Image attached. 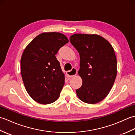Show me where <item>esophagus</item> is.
I'll return each instance as SVG.
<instances>
[{
  "instance_id": "34e87169",
  "label": "esophagus",
  "mask_w": 135,
  "mask_h": 135,
  "mask_svg": "<svg viewBox=\"0 0 135 135\" xmlns=\"http://www.w3.org/2000/svg\"><path fill=\"white\" fill-rule=\"evenodd\" d=\"M66 74H67V75L68 77H72L74 75H76L77 74V70L75 68H73L72 70H71V71H67V73H66Z\"/></svg>"
}]
</instances>
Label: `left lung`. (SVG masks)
<instances>
[{
    "label": "left lung",
    "mask_w": 135,
    "mask_h": 135,
    "mask_svg": "<svg viewBox=\"0 0 135 135\" xmlns=\"http://www.w3.org/2000/svg\"><path fill=\"white\" fill-rule=\"evenodd\" d=\"M70 42L79 53L78 74L81 87L76 90L78 98L88 104H96L107 96L117 73V61L113 46L95 34L75 33Z\"/></svg>",
    "instance_id": "1"
}]
</instances>
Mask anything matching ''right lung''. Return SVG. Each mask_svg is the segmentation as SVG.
<instances>
[{
  "label": "right lung",
  "mask_w": 135,
  "mask_h": 135,
  "mask_svg": "<svg viewBox=\"0 0 135 135\" xmlns=\"http://www.w3.org/2000/svg\"><path fill=\"white\" fill-rule=\"evenodd\" d=\"M68 42L59 32H44L25 47L21 59V73L26 90L40 104H48L58 99L65 76L56 54Z\"/></svg>",
  "instance_id": "obj_1"
}]
</instances>
